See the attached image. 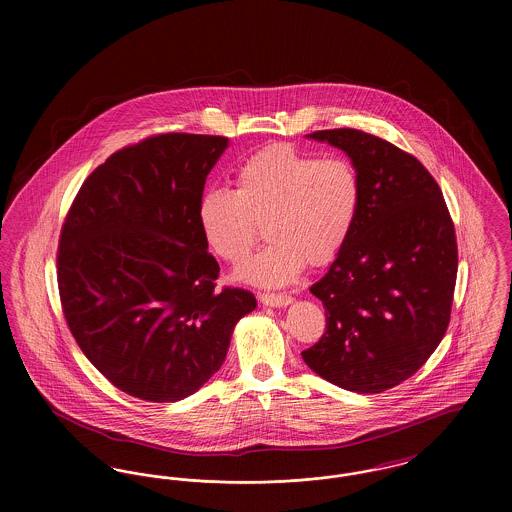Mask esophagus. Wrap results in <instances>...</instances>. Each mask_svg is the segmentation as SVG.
Masks as SVG:
<instances>
[{
  "label": "esophagus",
  "mask_w": 512,
  "mask_h": 512,
  "mask_svg": "<svg viewBox=\"0 0 512 512\" xmlns=\"http://www.w3.org/2000/svg\"><path fill=\"white\" fill-rule=\"evenodd\" d=\"M259 299H261L265 305H270V307H286V305H290L293 301L292 295H288V293L263 292L259 295Z\"/></svg>",
  "instance_id": "obj_1"
}]
</instances>
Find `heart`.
Listing matches in <instances>:
<instances>
[{
	"label": "heart",
	"instance_id": "heart-1",
	"mask_svg": "<svg viewBox=\"0 0 512 512\" xmlns=\"http://www.w3.org/2000/svg\"><path fill=\"white\" fill-rule=\"evenodd\" d=\"M363 182L347 157H320L290 144L263 147L238 165L234 190H207L197 220L209 249L240 267L265 234L270 244L244 268L247 280L282 286L307 265L332 263L353 234Z\"/></svg>",
	"mask_w": 512,
	"mask_h": 512
}]
</instances>
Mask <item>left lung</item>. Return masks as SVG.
<instances>
[{
  "label": "left lung",
  "mask_w": 512,
  "mask_h": 512,
  "mask_svg": "<svg viewBox=\"0 0 512 512\" xmlns=\"http://www.w3.org/2000/svg\"><path fill=\"white\" fill-rule=\"evenodd\" d=\"M309 138L351 157L363 205L351 238L311 286L326 330L301 357L334 386L380 393L411 378L445 336L459 268L455 224L436 178L411 153L355 128Z\"/></svg>",
  "instance_id": "8db88e82"
}]
</instances>
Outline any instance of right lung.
<instances>
[{"instance_id":"obj_1","label":"right lung","mask_w":512,"mask_h":512,"mask_svg":"<svg viewBox=\"0 0 512 512\" xmlns=\"http://www.w3.org/2000/svg\"><path fill=\"white\" fill-rule=\"evenodd\" d=\"M224 136L167 132L115 151L73 199L57 247L61 309L88 361L119 390L178 401L219 370L257 307L217 288L197 205Z\"/></svg>"}]
</instances>
